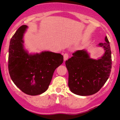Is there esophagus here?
<instances>
[{"label":"esophagus","mask_w":120,"mask_h":120,"mask_svg":"<svg viewBox=\"0 0 120 120\" xmlns=\"http://www.w3.org/2000/svg\"><path fill=\"white\" fill-rule=\"evenodd\" d=\"M68 58V54L67 53H65L64 55V61L67 60Z\"/></svg>","instance_id":"obj_1"}]
</instances>
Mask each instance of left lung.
Returning a JSON list of instances; mask_svg holds the SVG:
<instances>
[{
    "instance_id": "obj_1",
    "label": "left lung",
    "mask_w": 120,
    "mask_h": 120,
    "mask_svg": "<svg viewBox=\"0 0 120 120\" xmlns=\"http://www.w3.org/2000/svg\"><path fill=\"white\" fill-rule=\"evenodd\" d=\"M98 45L105 51L99 59L90 58L85 50H81L73 53V56L65 61L68 71V86L74 94L82 96L96 94L109 77L112 57L106 36L105 42Z\"/></svg>"
}]
</instances>
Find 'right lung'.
Listing matches in <instances>:
<instances>
[{
  "label": "right lung",
  "instance_id": "obj_1",
  "mask_svg": "<svg viewBox=\"0 0 120 120\" xmlns=\"http://www.w3.org/2000/svg\"><path fill=\"white\" fill-rule=\"evenodd\" d=\"M27 26L23 25L11 39L8 70L14 84L25 94L40 95L47 90L55 69L63 62V56L49 51L29 54L23 46V35Z\"/></svg>",
  "mask_w": 120,
  "mask_h": 120
}]
</instances>
